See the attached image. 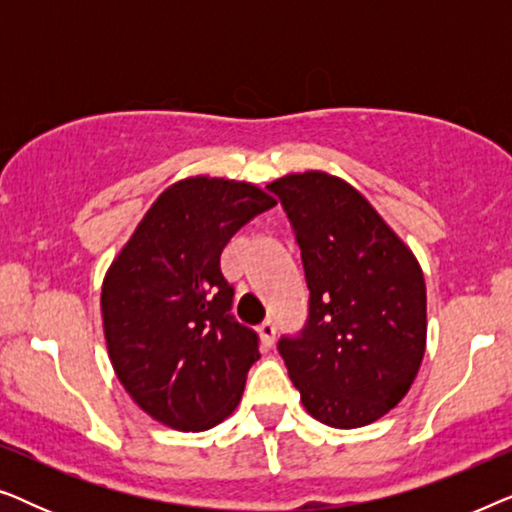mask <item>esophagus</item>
Segmentation results:
<instances>
[{"label": "esophagus", "mask_w": 512, "mask_h": 512, "mask_svg": "<svg viewBox=\"0 0 512 512\" xmlns=\"http://www.w3.org/2000/svg\"><path fill=\"white\" fill-rule=\"evenodd\" d=\"M258 335H261V342L265 347L275 345V335H277V326L272 319H265L261 326H258Z\"/></svg>", "instance_id": "esophagus-1"}]
</instances>
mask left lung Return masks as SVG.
Returning <instances> with one entry per match:
<instances>
[{
	"mask_svg": "<svg viewBox=\"0 0 512 512\" xmlns=\"http://www.w3.org/2000/svg\"><path fill=\"white\" fill-rule=\"evenodd\" d=\"M303 256L310 317L279 354L305 410L359 429L408 394L426 349V284L408 244L345 179L321 170L268 184Z\"/></svg>",
	"mask_w": 512,
	"mask_h": 512,
	"instance_id": "obj_1",
	"label": "left lung"
}]
</instances>
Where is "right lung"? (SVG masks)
Masks as SVG:
<instances>
[{"instance_id":"right-lung-1","label":"right lung","mask_w":512,"mask_h":512,"mask_svg":"<svg viewBox=\"0 0 512 512\" xmlns=\"http://www.w3.org/2000/svg\"><path fill=\"white\" fill-rule=\"evenodd\" d=\"M277 200L247 181L181 179L158 195L102 282L109 361L146 415L207 431L233 415L258 335L230 314L221 254Z\"/></svg>"}]
</instances>
